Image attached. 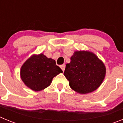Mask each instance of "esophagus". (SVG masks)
<instances>
[{
    "label": "esophagus",
    "mask_w": 123,
    "mask_h": 123,
    "mask_svg": "<svg viewBox=\"0 0 123 123\" xmlns=\"http://www.w3.org/2000/svg\"><path fill=\"white\" fill-rule=\"evenodd\" d=\"M60 68H61V69H62V71H65V65H60Z\"/></svg>",
    "instance_id": "esophagus-1"
}]
</instances>
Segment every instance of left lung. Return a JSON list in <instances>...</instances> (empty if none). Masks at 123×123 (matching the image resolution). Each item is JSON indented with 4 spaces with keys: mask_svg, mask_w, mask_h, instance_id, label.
I'll list each match as a JSON object with an SVG mask.
<instances>
[{
    "mask_svg": "<svg viewBox=\"0 0 123 123\" xmlns=\"http://www.w3.org/2000/svg\"><path fill=\"white\" fill-rule=\"evenodd\" d=\"M106 68L102 61L92 52L77 51L67 64L64 75L69 86L79 94L96 90L104 81Z\"/></svg>",
    "mask_w": 123,
    "mask_h": 123,
    "instance_id": "left-lung-1",
    "label": "left lung"
}]
</instances>
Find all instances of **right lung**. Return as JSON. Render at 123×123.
<instances>
[{
	"label": "right lung",
	"instance_id": "obj_1",
	"mask_svg": "<svg viewBox=\"0 0 123 123\" xmlns=\"http://www.w3.org/2000/svg\"><path fill=\"white\" fill-rule=\"evenodd\" d=\"M62 72L54 60L41 54L27 60L20 73L26 86L33 91H39L50 86L52 79Z\"/></svg>",
	"mask_w": 123,
	"mask_h": 123
}]
</instances>
